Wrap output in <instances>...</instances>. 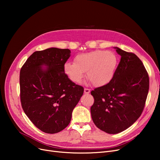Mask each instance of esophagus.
<instances>
[{
	"mask_svg": "<svg viewBox=\"0 0 160 160\" xmlns=\"http://www.w3.org/2000/svg\"><path fill=\"white\" fill-rule=\"evenodd\" d=\"M90 92H91V90L89 89H87V88L84 89V93L85 94H89Z\"/></svg>",
	"mask_w": 160,
	"mask_h": 160,
	"instance_id": "1",
	"label": "esophagus"
}]
</instances>
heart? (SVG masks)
<instances>
[{"mask_svg":"<svg viewBox=\"0 0 160 160\" xmlns=\"http://www.w3.org/2000/svg\"><path fill=\"white\" fill-rule=\"evenodd\" d=\"M118 65L115 52L97 50L77 55L74 62L64 65V72L74 83H81L87 71V77L97 87L108 84L113 79Z\"/></svg>","mask_w":160,"mask_h":160,"instance_id":"1","label":"heart"}]
</instances>
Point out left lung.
Instances as JSON below:
<instances>
[{
    "mask_svg": "<svg viewBox=\"0 0 160 160\" xmlns=\"http://www.w3.org/2000/svg\"><path fill=\"white\" fill-rule=\"evenodd\" d=\"M121 60L110 83L91 92L95 101L91 118L101 130L116 134L133 125L143 110L149 76L142 61L132 52L115 47Z\"/></svg>",
    "mask_w": 160,
    "mask_h": 160,
    "instance_id": "1",
    "label": "left lung"
}]
</instances>
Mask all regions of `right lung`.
I'll use <instances>...</instances> for the list:
<instances>
[{"instance_id": "obj_1", "label": "right lung", "mask_w": 160, "mask_h": 160, "mask_svg": "<svg viewBox=\"0 0 160 160\" xmlns=\"http://www.w3.org/2000/svg\"><path fill=\"white\" fill-rule=\"evenodd\" d=\"M71 56L68 49L52 47L34 52L20 72L21 101L23 111L35 126L47 133L64 129L83 94L64 72Z\"/></svg>"}]
</instances>
